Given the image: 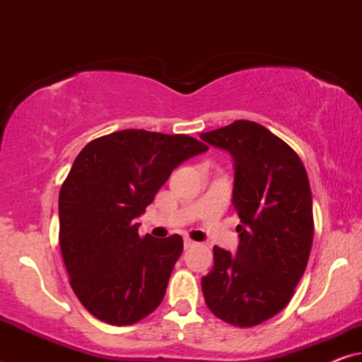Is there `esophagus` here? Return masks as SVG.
I'll return each instance as SVG.
<instances>
[{
    "instance_id": "34e87169",
    "label": "esophagus",
    "mask_w": 362,
    "mask_h": 362,
    "mask_svg": "<svg viewBox=\"0 0 362 362\" xmlns=\"http://www.w3.org/2000/svg\"><path fill=\"white\" fill-rule=\"evenodd\" d=\"M194 241H192V240H188V238H185V241H183V246H185V249H189V247H193L194 246Z\"/></svg>"
}]
</instances>
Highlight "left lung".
<instances>
[{
	"mask_svg": "<svg viewBox=\"0 0 362 362\" xmlns=\"http://www.w3.org/2000/svg\"><path fill=\"white\" fill-rule=\"evenodd\" d=\"M228 151L233 199L241 223L235 254L214 247V268L201 279L206 305L238 327H252L291 302L313 244V199L297 153L257 122L238 119L201 134Z\"/></svg>",
	"mask_w": 362,
	"mask_h": 362,
	"instance_id": "8db88e82",
	"label": "left lung"
}]
</instances>
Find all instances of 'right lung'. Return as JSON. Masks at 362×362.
I'll return each mask as SVG.
<instances>
[{
    "label": "right lung",
    "instance_id": "right-lung-1",
    "mask_svg": "<svg viewBox=\"0 0 362 362\" xmlns=\"http://www.w3.org/2000/svg\"><path fill=\"white\" fill-rule=\"evenodd\" d=\"M207 150L183 134L124 129L76 156L59 194V241L71 289L97 320L129 326L163 302L183 240L142 238L136 218L175 168Z\"/></svg>",
    "mask_w": 362,
    "mask_h": 362
}]
</instances>
